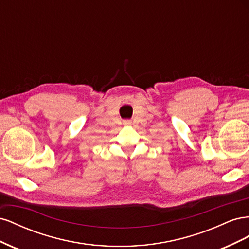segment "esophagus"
<instances>
[{
	"mask_svg": "<svg viewBox=\"0 0 249 249\" xmlns=\"http://www.w3.org/2000/svg\"><path fill=\"white\" fill-rule=\"evenodd\" d=\"M127 124H130V122H127Z\"/></svg>",
	"mask_w": 249,
	"mask_h": 249,
	"instance_id": "34e87169",
	"label": "esophagus"
}]
</instances>
